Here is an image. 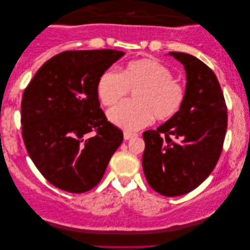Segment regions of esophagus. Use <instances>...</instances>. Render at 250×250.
Returning a JSON list of instances; mask_svg holds the SVG:
<instances>
[{
  "label": "esophagus",
  "instance_id": "esophagus-1",
  "mask_svg": "<svg viewBox=\"0 0 250 250\" xmlns=\"http://www.w3.org/2000/svg\"><path fill=\"white\" fill-rule=\"evenodd\" d=\"M136 134H134V133H129V132H124V139L125 140H129L132 138H135Z\"/></svg>",
  "mask_w": 250,
  "mask_h": 250
}]
</instances>
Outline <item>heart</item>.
<instances>
[{
  "mask_svg": "<svg viewBox=\"0 0 250 250\" xmlns=\"http://www.w3.org/2000/svg\"><path fill=\"white\" fill-rule=\"evenodd\" d=\"M133 92V101L108 112L112 124L125 131H138L153 118L166 122L179 114L186 101V87L165 64L151 58L131 61L121 73L109 69L99 78L97 94L105 107H114Z\"/></svg>",
  "mask_w": 250,
  "mask_h": 250,
  "instance_id": "b5f03b06",
  "label": "heart"
}]
</instances>
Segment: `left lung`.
Listing matches in <instances>:
<instances>
[{"instance_id":"left-lung-1","label":"left lung","mask_w":250,"mask_h":250,"mask_svg":"<svg viewBox=\"0 0 250 250\" xmlns=\"http://www.w3.org/2000/svg\"><path fill=\"white\" fill-rule=\"evenodd\" d=\"M169 54L186 69V101L175 117L143 133L142 166L156 192L177 197L199 187L216 166L227 133L228 108L207 64L188 53Z\"/></svg>"}]
</instances>
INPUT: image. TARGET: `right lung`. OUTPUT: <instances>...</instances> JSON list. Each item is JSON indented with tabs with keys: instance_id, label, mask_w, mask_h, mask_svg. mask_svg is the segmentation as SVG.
I'll use <instances>...</instances> for the list:
<instances>
[{
	"instance_id": "obj_1",
	"label": "right lung",
	"mask_w": 250,
	"mask_h": 250,
	"mask_svg": "<svg viewBox=\"0 0 250 250\" xmlns=\"http://www.w3.org/2000/svg\"><path fill=\"white\" fill-rule=\"evenodd\" d=\"M116 50L64 51L47 60L23 91L22 139L41 174L83 193L100 182L123 132L100 108L99 78L124 56ZM94 131L92 138L88 132Z\"/></svg>"
}]
</instances>
